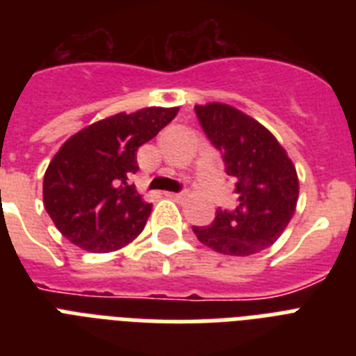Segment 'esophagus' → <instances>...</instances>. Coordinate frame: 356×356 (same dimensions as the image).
<instances>
[{"label": "esophagus", "mask_w": 356, "mask_h": 356, "mask_svg": "<svg viewBox=\"0 0 356 356\" xmlns=\"http://www.w3.org/2000/svg\"><path fill=\"white\" fill-rule=\"evenodd\" d=\"M184 195H186V194H175V192H166V197H170V200H175V201L184 200Z\"/></svg>", "instance_id": "1"}]
</instances>
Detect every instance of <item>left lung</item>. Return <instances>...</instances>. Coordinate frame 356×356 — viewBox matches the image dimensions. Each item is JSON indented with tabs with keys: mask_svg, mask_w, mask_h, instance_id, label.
Wrapping results in <instances>:
<instances>
[{
	"mask_svg": "<svg viewBox=\"0 0 356 356\" xmlns=\"http://www.w3.org/2000/svg\"><path fill=\"white\" fill-rule=\"evenodd\" d=\"M201 127L236 181L234 211H218L209 227H192L207 248L248 257L270 248L293 218L299 179L286 149L254 118L225 103L195 105Z\"/></svg>",
	"mask_w": 356,
	"mask_h": 356,
	"instance_id": "obj_1",
	"label": "left lung"
}]
</instances>
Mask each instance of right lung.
<instances>
[{"instance_id": "right-lung-1", "label": "right lung", "mask_w": 356, "mask_h": 356, "mask_svg": "<svg viewBox=\"0 0 356 356\" xmlns=\"http://www.w3.org/2000/svg\"><path fill=\"white\" fill-rule=\"evenodd\" d=\"M179 107L118 113L70 136L44 175V207L55 227L92 253H111L138 236L151 214L129 177L136 151L166 127Z\"/></svg>"}]
</instances>
